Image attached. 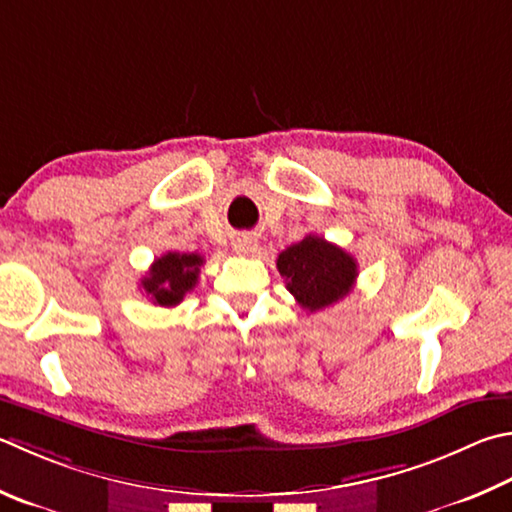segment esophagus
Listing matches in <instances>:
<instances>
[{
    "label": "esophagus",
    "mask_w": 512,
    "mask_h": 512,
    "mask_svg": "<svg viewBox=\"0 0 512 512\" xmlns=\"http://www.w3.org/2000/svg\"><path fill=\"white\" fill-rule=\"evenodd\" d=\"M232 248H235V253L239 255H253L257 250V239L250 235H239L232 241Z\"/></svg>",
    "instance_id": "obj_1"
}]
</instances>
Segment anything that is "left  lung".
I'll use <instances>...</instances> for the list:
<instances>
[{"label":"left lung","mask_w":512,"mask_h":512,"mask_svg":"<svg viewBox=\"0 0 512 512\" xmlns=\"http://www.w3.org/2000/svg\"><path fill=\"white\" fill-rule=\"evenodd\" d=\"M277 271L295 302L306 311H320L351 293L358 264L347 250L324 237L306 235L277 257Z\"/></svg>","instance_id":"obj_1"}]
</instances>
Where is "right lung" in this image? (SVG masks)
<instances>
[{
	"label": "right lung",
	"mask_w": 512,
	"mask_h": 512,
	"mask_svg": "<svg viewBox=\"0 0 512 512\" xmlns=\"http://www.w3.org/2000/svg\"><path fill=\"white\" fill-rule=\"evenodd\" d=\"M203 257L197 253H165L154 259L150 271L141 280L143 291L159 306H176L183 302L199 280Z\"/></svg>",
	"instance_id": "right-lung-1"
}]
</instances>
